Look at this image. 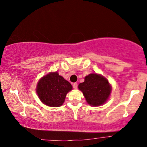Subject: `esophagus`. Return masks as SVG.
Returning <instances> with one entry per match:
<instances>
[{"mask_svg":"<svg viewBox=\"0 0 147 147\" xmlns=\"http://www.w3.org/2000/svg\"><path fill=\"white\" fill-rule=\"evenodd\" d=\"M73 87L74 89H77L78 88V84L77 83H74L73 84Z\"/></svg>","mask_w":147,"mask_h":147,"instance_id":"1","label":"esophagus"}]
</instances>
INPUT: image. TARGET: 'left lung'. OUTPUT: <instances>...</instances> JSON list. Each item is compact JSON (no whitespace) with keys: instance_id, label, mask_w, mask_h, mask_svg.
Wrapping results in <instances>:
<instances>
[{"instance_id":"obj_1","label":"left lung","mask_w":147,"mask_h":147,"mask_svg":"<svg viewBox=\"0 0 147 147\" xmlns=\"http://www.w3.org/2000/svg\"><path fill=\"white\" fill-rule=\"evenodd\" d=\"M78 89L83 93L89 105L100 106L109 99L112 86L104 76L92 73L84 78V82L78 85Z\"/></svg>"}]
</instances>
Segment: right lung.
Here are the masks:
<instances>
[{
	"instance_id": "1",
	"label": "right lung",
	"mask_w": 147,
	"mask_h": 147,
	"mask_svg": "<svg viewBox=\"0 0 147 147\" xmlns=\"http://www.w3.org/2000/svg\"><path fill=\"white\" fill-rule=\"evenodd\" d=\"M72 90L69 82L57 71L49 72L38 82L36 92L42 103L50 107H59L65 102L66 95Z\"/></svg>"
}]
</instances>
